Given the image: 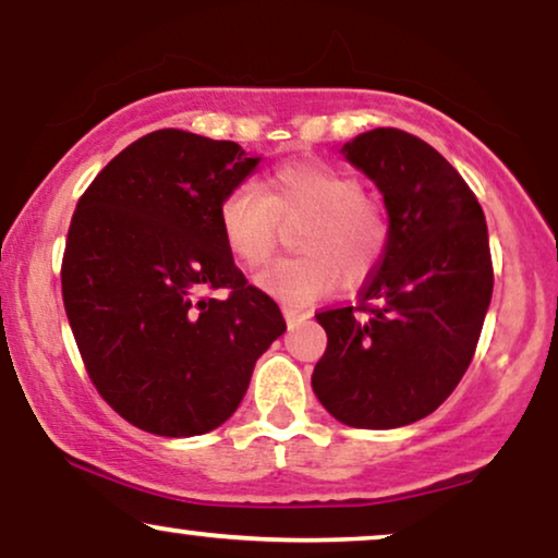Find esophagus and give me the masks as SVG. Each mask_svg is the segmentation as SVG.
Instances as JSON below:
<instances>
[{
  "mask_svg": "<svg viewBox=\"0 0 558 558\" xmlns=\"http://www.w3.org/2000/svg\"><path fill=\"white\" fill-rule=\"evenodd\" d=\"M283 315H286V319L288 323H296V319H301V317H306V312L304 310H299V306H283Z\"/></svg>",
  "mask_w": 558,
  "mask_h": 558,
  "instance_id": "obj_1",
  "label": "esophagus"
}]
</instances>
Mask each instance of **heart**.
<instances>
[{"label":"heart","instance_id":"1","mask_svg":"<svg viewBox=\"0 0 558 558\" xmlns=\"http://www.w3.org/2000/svg\"><path fill=\"white\" fill-rule=\"evenodd\" d=\"M304 220L299 246L304 254L283 257L259 275V286L291 306H306L341 286L360 283L375 270L388 246V215L364 194L354 172L319 159L278 165L265 181V194L239 185L220 202L217 222L235 259L265 265L283 226Z\"/></svg>","mask_w":558,"mask_h":558}]
</instances>
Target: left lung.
I'll return each mask as SVG.
<instances>
[{
	"label": "left lung",
	"instance_id": "left-lung-1",
	"mask_svg": "<svg viewBox=\"0 0 558 558\" xmlns=\"http://www.w3.org/2000/svg\"><path fill=\"white\" fill-rule=\"evenodd\" d=\"M386 198L390 235L354 306L317 312L328 349L312 373L338 422L367 430L412 425L459 386L493 293L483 207L430 144L375 128L343 146Z\"/></svg>",
	"mask_w": 558,
	"mask_h": 558
}]
</instances>
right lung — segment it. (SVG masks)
Returning a JSON list of instances; mask_svg holds the SVG:
<instances>
[{
	"mask_svg": "<svg viewBox=\"0 0 558 558\" xmlns=\"http://www.w3.org/2000/svg\"><path fill=\"white\" fill-rule=\"evenodd\" d=\"M257 162L235 141L162 128L125 146L78 198L62 301L94 388L138 430L191 438L220 427L283 336L278 304L235 267L217 222Z\"/></svg>",
	"mask_w": 558,
	"mask_h": 558,
	"instance_id": "obj_1",
	"label": "right lung"
}]
</instances>
